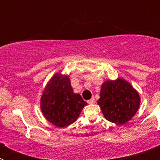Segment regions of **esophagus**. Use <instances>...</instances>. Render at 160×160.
<instances>
[{"instance_id": "34e87169", "label": "esophagus", "mask_w": 160, "mask_h": 160, "mask_svg": "<svg viewBox=\"0 0 160 160\" xmlns=\"http://www.w3.org/2000/svg\"><path fill=\"white\" fill-rule=\"evenodd\" d=\"M94 101H95L94 98H90V100H88V101H87V102H88L89 104H93V103L94 102Z\"/></svg>"}]
</instances>
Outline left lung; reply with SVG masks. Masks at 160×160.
<instances>
[{
	"label": "left lung",
	"mask_w": 160,
	"mask_h": 160,
	"mask_svg": "<svg viewBox=\"0 0 160 160\" xmlns=\"http://www.w3.org/2000/svg\"><path fill=\"white\" fill-rule=\"evenodd\" d=\"M98 104L106 119L122 125L131 119L138 111L140 98L130 83L118 78L103 83Z\"/></svg>",
	"instance_id": "left-lung-1"
}]
</instances>
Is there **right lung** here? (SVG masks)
I'll return each instance as SVG.
<instances>
[{
	"mask_svg": "<svg viewBox=\"0 0 160 160\" xmlns=\"http://www.w3.org/2000/svg\"><path fill=\"white\" fill-rule=\"evenodd\" d=\"M87 103L73 92L69 77L55 73L41 98V110L49 122L65 128L74 122Z\"/></svg>",
	"mask_w": 160,
	"mask_h": 160,
	"instance_id": "1",
	"label": "right lung"
}]
</instances>
